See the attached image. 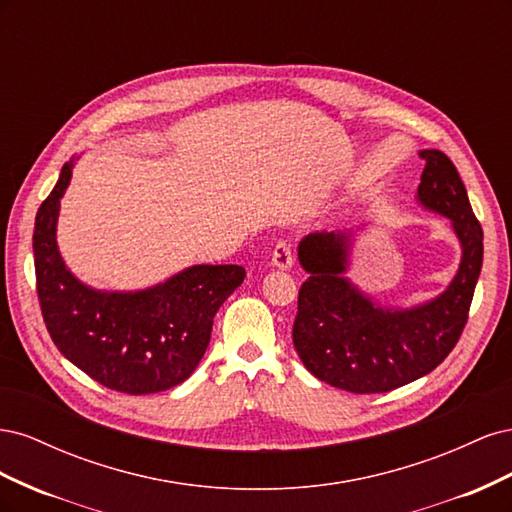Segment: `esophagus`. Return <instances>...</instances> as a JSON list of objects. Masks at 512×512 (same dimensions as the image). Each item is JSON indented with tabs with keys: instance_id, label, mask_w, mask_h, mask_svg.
Listing matches in <instances>:
<instances>
[{
	"instance_id": "esophagus-1",
	"label": "esophagus",
	"mask_w": 512,
	"mask_h": 512,
	"mask_svg": "<svg viewBox=\"0 0 512 512\" xmlns=\"http://www.w3.org/2000/svg\"><path fill=\"white\" fill-rule=\"evenodd\" d=\"M273 267L288 271L294 265V252H292V245L288 241H280L273 247Z\"/></svg>"
}]
</instances>
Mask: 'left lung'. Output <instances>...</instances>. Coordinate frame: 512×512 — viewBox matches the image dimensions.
I'll list each match as a JSON object with an SVG mask.
<instances>
[{
  "label": "left lung",
  "mask_w": 512,
  "mask_h": 512,
  "mask_svg": "<svg viewBox=\"0 0 512 512\" xmlns=\"http://www.w3.org/2000/svg\"><path fill=\"white\" fill-rule=\"evenodd\" d=\"M425 170L418 203L451 220L461 262L436 299L408 309L380 307L348 277L352 232H309L299 262L309 273L299 290L292 342L303 365L335 389L386 393L436 369L459 342L483 267L480 228L455 164L438 149L418 153Z\"/></svg>",
  "instance_id": "obj_1"
}]
</instances>
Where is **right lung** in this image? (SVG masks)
<instances>
[{
  "mask_svg": "<svg viewBox=\"0 0 512 512\" xmlns=\"http://www.w3.org/2000/svg\"><path fill=\"white\" fill-rule=\"evenodd\" d=\"M72 166L74 160L61 168L34 226L36 286L46 329L59 352L106 389L128 395L173 389L203 359L213 318L241 286L245 269L194 265L136 292H106L76 280L55 237Z\"/></svg>",
  "mask_w": 512,
  "mask_h": 512,
  "instance_id": "obj_1",
  "label": "right lung"
}]
</instances>
